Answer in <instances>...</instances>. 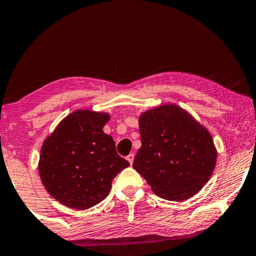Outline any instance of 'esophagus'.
Returning a JSON list of instances; mask_svg holds the SVG:
<instances>
[{
    "mask_svg": "<svg viewBox=\"0 0 256 256\" xmlns=\"http://www.w3.org/2000/svg\"><path fill=\"white\" fill-rule=\"evenodd\" d=\"M134 157H135L134 154H129V155L127 156V160L130 163V166L132 164V162H134Z\"/></svg>",
    "mask_w": 256,
    "mask_h": 256,
    "instance_id": "esophagus-1",
    "label": "esophagus"
}]
</instances>
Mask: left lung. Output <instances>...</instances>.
Masks as SVG:
<instances>
[{"label":"left lung","mask_w":256,"mask_h":256,"mask_svg":"<svg viewBox=\"0 0 256 256\" xmlns=\"http://www.w3.org/2000/svg\"><path fill=\"white\" fill-rule=\"evenodd\" d=\"M138 126L142 146L132 166L152 190L172 202L198 194L216 162V149L208 129L174 104L142 113Z\"/></svg>","instance_id":"1"}]
</instances>
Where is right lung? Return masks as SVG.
I'll return each mask as SVG.
<instances>
[{
  "mask_svg": "<svg viewBox=\"0 0 256 256\" xmlns=\"http://www.w3.org/2000/svg\"><path fill=\"white\" fill-rule=\"evenodd\" d=\"M110 118L107 113L74 110L45 138L38 171L45 190L60 204L76 210L99 204L115 176L129 166L102 130Z\"/></svg>",
  "mask_w": 256,
  "mask_h": 256,
  "instance_id": "obj_1",
  "label": "right lung"
}]
</instances>
